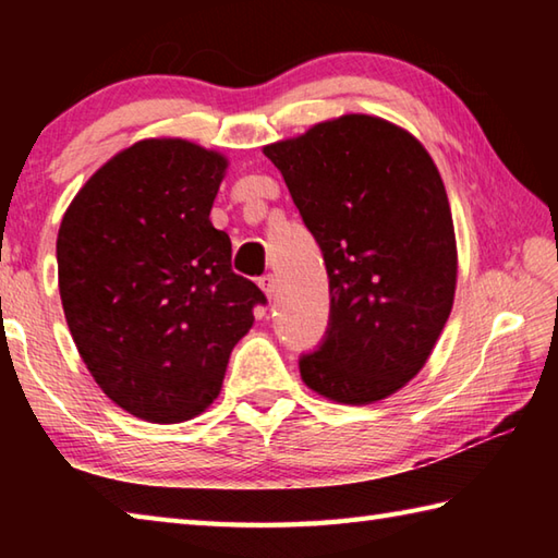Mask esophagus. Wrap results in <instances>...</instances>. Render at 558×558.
I'll use <instances>...</instances> for the list:
<instances>
[{
  "mask_svg": "<svg viewBox=\"0 0 558 558\" xmlns=\"http://www.w3.org/2000/svg\"><path fill=\"white\" fill-rule=\"evenodd\" d=\"M258 286H260L263 292H266L268 300H272V298L278 295V280H276V276H270V272H268V276H260L258 278Z\"/></svg>",
  "mask_w": 558,
  "mask_h": 558,
  "instance_id": "34e87169",
  "label": "esophagus"
}]
</instances>
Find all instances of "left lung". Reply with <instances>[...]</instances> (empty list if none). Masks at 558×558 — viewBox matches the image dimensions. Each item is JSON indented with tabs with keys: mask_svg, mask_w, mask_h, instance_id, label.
I'll return each instance as SVG.
<instances>
[{
	"mask_svg": "<svg viewBox=\"0 0 558 558\" xmlns=\"http://www.w3.org/2000/svg\"><path fill=\"white\" fill-rule=\"evenodd\" d=\"M329 278V323L300 354L310 389L339 403L381 401L430 356L456 295L446 186L409 132L372 116L319 122L268 145Z\"/></svg>",
	"mask_w": 558,
	"mask_h": 558,
	"instance_id": "obj_1",
	"label": "left lung"
}]
</instances>
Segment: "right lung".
I'll list each match as a JSON object with an SVG mask.
<instances>
[{"mask_svg":"<svg viewBox=\"0 0 558 558\" xmlns=\"http://www.w3.org/2000/svg\"><path fill=\"white\" fill-rule=\"evenodd\" d=\"M226 159L143 140L102 165L65 211L56 260L65 323L93 379L149 423L199 415L266 305L211 226Z\"/></svg>","mask_w":558,"mask_h":558,"instance_id":"1","label":"right lung"}]
</instances>
